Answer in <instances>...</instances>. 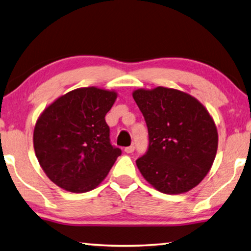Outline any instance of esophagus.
Here are the masks:
<instances>
[{
  "label": "esophagus",
  "mask_w": 251,
  "mask_h": 251,
  "mask_svg": "<svg viewBox=\"0 0 251 251\" xmlns=\"http://www.w3.org/2000/svg\"><path fill=\"white\" fill-rule=\"evenodd\" d=\"M135 151V146H128V147H125V151L127 152V154H130V152H133Z\"/></svg>",
  "instance_id": "obj_1"
}]
</instances>
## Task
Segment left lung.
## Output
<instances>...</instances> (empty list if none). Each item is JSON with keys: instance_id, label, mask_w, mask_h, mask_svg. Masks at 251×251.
<instances>
[{"instance_id": "8db88e82", "label": "left lung", "mask_w": 251, "mask_h": 251, "mask_svg": "<svg viewBox=\"0 0 251 251\" xmlns=\"http://www.w3.org/2000/svg\"><path fill=\"white\" fill-rule=\"evenodd\" d=\"M136 104L148 128V150L136 160L144 178L160 193L188 192L214 163L218 133L207 109L184 92L166 87L137 90Z\"/></svg>"}]
</instances>
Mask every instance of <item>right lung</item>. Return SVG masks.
Returning <instances> with one entry per match:
<instances>
[{
  "instance_id": "1",
  "label": "right lung",
  "mask_w": 251,
  "mask_h": 251,
  "mask_svg": "<svg viewBox=\"0 0 251 251\" xmlns=\"http://www.w3.org/2000/svg\"><path fill=\"white\" fill-rule=\"evenodd\" d=\"M115 92L77 88L42 113L34 128L37 160L54 184L72 193H86L107 176L122 151L112 145L105 115Z\"/></svg>"
}]
</instances>
